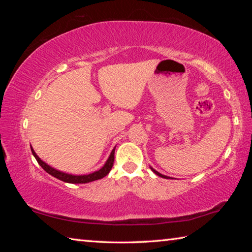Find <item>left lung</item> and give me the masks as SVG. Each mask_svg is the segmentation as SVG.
Here are the masks:
<instances>
[{
    "label": "left lung",
    "instance_id": "obj_1",
    "mask_svg": "<svg viewBox=\"0 0 252 252\" xmlns=\"http://www.w3.org/2000/svg\"><path fill=\"white\" fill-rule=\"evenodd\" d=\"M151 168V167H150ZM151 170H152V171L153 172H155L156 174H157V176H159V177H161V178H164V179H170V177H167V176H163V174H161L160 172H158V171H156V170L155 169H153V168H151Z\"/></svg>",
    "mask_w": 252,
    "mask_h": 252
}]
</instances>
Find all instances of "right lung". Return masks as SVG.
I'll list each match as a JSON object with an SVG mask.
<instances>
[{"label":"right lung","instance_id":"right-lung-1","mask_svg":"<svg viewBox=\"0 0 252 252\" xmlns=\"http://www.w3.org/2000/svg\"><path fill=\"white\" fill-rule=\"evenodd\" d=\"M114 150H116V148L113 149L112 152H111L109 159L106 160L104 165L100 170H97V171L93 172V173H90V174H80V176H75V174H69V173L59 171V170L54 169L52 167H50L49 164H46L44 161H42L40 158L37 157L35 151H34L33 148L31 147V151L33 153L34 158H35V159H36L37 163H39L41 167L45 170L46 172H48L49 174H51V176H53L54 178L59 179V180L64 181V182H67V183H88V182H92V181L99 180V179H102L103 177H105L106 174L110 172V170L112 169V167H113Z\"/></svg>","mask_w":252,"mask_h":252}]
</instances>
